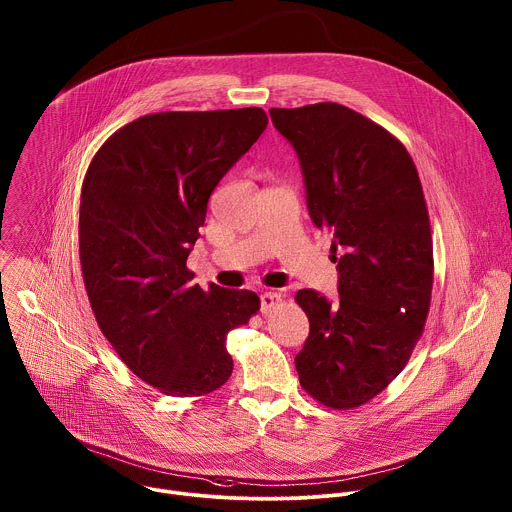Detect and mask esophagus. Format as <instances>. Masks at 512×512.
I'll list each match as a JSON object with an SVG mask.
<instances>
[{
  "instance_id": "1",
  "label": "esophagus",
  "mask_w": 512,
  "mask_h": 512,
  "mask_svg": "<svg viewBox=\"0 0 512 512\" xmlns=\"http://www.w3.org/2000/svg\"><path fill=\"white\" fill-rule=\"evenodd\" d=\"M279 303H281V295H277V293H273V291H265V293L261 295V311H263V313H269V311L275 309Z\"/></svg>"
}]
</instances>
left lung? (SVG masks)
<instances>
[{
	"instance_id": "1",
	"label": "left lung",
	"mask_w": 512,
	"mask_h": 512,
	"mask_svg": "<svg viewBox=\"0 0 512 512\" xmlns=\"http://www.w3.org/2000/svg\"><path fill=\"white\" fill-rule=\"evenodd\" d=\"M269 115L299 155L313 223L341 253L337 301L295 295L311 325L295 357L299 381L317 403L355 409L405 369L425 329L435 263L423 185L405 145L345 105Z\"/></svg>"
}]
</instances>
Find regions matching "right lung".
Returning a JSON list of instances; mask_svg holds the SVG:
<instances>
[{
  "mask_svg": "<svg viewBox=\"0 0 512 512\" xmlns=\"http://www.w3.org/2000/svg\"><path fill=\"white\" fill-rule=\"evenodd\" d=\"M259 107L163 111L117 129L93 155L79 203V261L95 321L121 361L163 395L227 383V333L261 301L193 285L187 257L223 175L265 131Z\"/></svg>",
  "mask_w": 512,
  "mask_h": 512,
  "instance_id": "right-lung-1",
  "label": "right lung"
}]
</instances>
